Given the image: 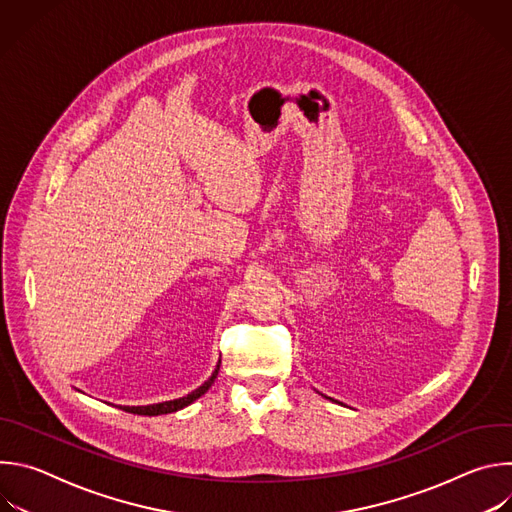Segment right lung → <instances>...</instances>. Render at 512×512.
<instances>
[{"mask_svg":"<svg viewBox=\"0 0 512 512\" xmlns=\"http://www.w3.org/2000/svg\"><path fill=\"white\" fill-rule=\"evenodd\" d=\"M216 375H218V367H216V371L212 373V377H210L204 385H200L196 391H192V393H190V395H186V397H180V399H174V401L156 403V405H145V407H123V409H125L127 413H137V415H164V413H174V411H178V409L188 407V405H190V403H194L198 397H202V395L210 389V385L214 383Z\"/></svg>","mask_w":512,"mask_h":512,"instance_id":"add662e5","label":"right lung"}]
</instances>
